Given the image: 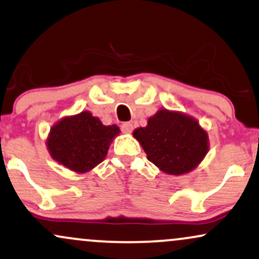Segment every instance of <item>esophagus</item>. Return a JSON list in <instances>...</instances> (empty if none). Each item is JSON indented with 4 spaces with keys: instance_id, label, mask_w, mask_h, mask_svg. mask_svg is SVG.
<instances>
[{
    "instance_id": "34e87169",
    "label": "esophagus",
    "mask_w": 259,
    "mask_h": 259,
    "mask_svg": "<svg viewBox=\"0 0 259 259\" xmlns=\"http://www.w3.org/2000/svg\"><path fill=\"white\" fill-rule=\"evenodd\" d=\"M121 131L123 133H131L133 131V124L131 122H123L121 124Z\"/></svg>"
}]
</instances>
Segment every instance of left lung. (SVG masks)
Masks as SVG:
<instances>
[{
	"label": "left lung",
	"instance_id": "8db88e82",
	"mask_svg": "<svg viewBox=\"0 0 259 259\" xmlns=\"http://www.w3.org/2000/svg\"><path fill=\"white\" fill-rule=\"evenodd\" d=\"M150 162L168 175L190 172L208 151L207 132L195 118L161 109L148 120L147 127L133 132Z\"/></svg>",
	"mask_w": 259,
	"mask_h": 259
}]
</instances>
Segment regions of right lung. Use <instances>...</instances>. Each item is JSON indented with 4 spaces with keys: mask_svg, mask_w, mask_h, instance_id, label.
<instances>
[{
    "mask_svg": "<svg viewBox=\"0 0 259 259\" xmlns=\"http://www.w3.org/2000/svg\"><path fill=\"white\" fill-rule=\"evenodd\" d=\"M120 133L116 124L104 126L90 111L64 117L51 128L47 147L51 156L71 171H91L105 159L112 139Z\"/></svg>",
    "mask_w": 259,
    "mask_h": 259,
    "instance_id": "obj_1",
    "label": "right lung"
}]
</instances>
